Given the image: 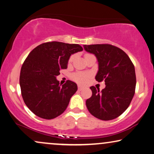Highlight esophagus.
Here are the masks:
<instances>
[{
	"instance_id": "1",
	"label": "esophagus",
	"mask_w": 154,
	"mask_h": 154,
	"mask_svg": "<svg viewBox=\"0 0 154 154\" xmlns=\"http://www.w3.org/2000/svg\"><path fill=\"white\" fill-rule=\"evenodd\" d=\"M78 88H79V91H81V90H82V89H84V87H82V86H80V85H79V87H78Z\"/></svg>"
}]
</instances>
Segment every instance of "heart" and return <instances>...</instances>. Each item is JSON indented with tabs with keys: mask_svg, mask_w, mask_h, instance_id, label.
Masks as SVG:
<instances>
[{
	"mask_svg": "<svg viewBox=\"0 0 154 154\" xmlns=\"http://www.w3.org/2000/svg\"><path fill=\"white\" fill-rule=\"evenodd\" d=\"M74 58V56H72L70 58V61H72ZM91 76L90 74H84V73L77 72L72 75L73 79H74L75 82H79L80 84H85L87 83V80H88V78Z\"/></svg>",
	"mask_w": 154,
	"mask_h": 154,
	"instance_id": "b5f03b06",
	"label": "heart"
}]
</instances>
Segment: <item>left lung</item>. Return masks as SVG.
Returning <instances> with one entry per match:
<instances>
[{"label": "left lung", "mask_w": 154, "mask_h": 154, "mask_svg": "<svg viewBox=\"0 0 154 154\" xmlns=\"http://www.w3.org/2000/svg\"><path fill=\"white\" fill-rule=\"evenodd\" d=\"M88 53L98 60V70L95 79L105 80L101 91L91 86L92 96L86 100L91 115L102 120L117 118L128 108L133 98L136 85L135 68L127 54L117 47L108 44L83 45Z\"/></svg>", "instance_id": "1"}]
</instances>
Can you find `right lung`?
<instances>
[{"mask_svg":"<svg viewBox=\"0 0 154 154\" xmlns=\"http://www.w3.org/2000/svg\"><path fill=\"white\" fill-rule=\"evenodd\" d=\"M83 50L78 44L49 42L31 51L21 67L20 86L25 105L44 119H53L65 112L76 92L74 82L60 85L56 76L67 69L72 54Z\"/></svg>","mask_w":154,"mask_h":154,"instance_id":"obj_1","label":"right lung"}]
</instances>
